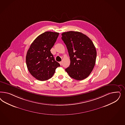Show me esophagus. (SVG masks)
Instances as JSON below:
<instances>
[{"instance_id":"esophagus-1","label":"esophagus","mask_w":125,"mask_h":125,"mask_svg":"<svg viewBox=\"0 0 125 125\" xmlns=\"http://www.w3.org/2000/svg\"><path fill=\"white\" fill-rule=\"evenodd\" d=\"M59 63H60V64L61 65H62V62H59Z\"/></svg>"}]
</instances>
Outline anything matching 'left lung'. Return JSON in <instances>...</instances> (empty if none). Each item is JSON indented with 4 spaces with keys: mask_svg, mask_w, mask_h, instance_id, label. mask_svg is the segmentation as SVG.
<instances>
[{
    "mask_svg": "<svg viewBox=\"0 0 125 125\" xmlns=\"http://www.w3.org/2000/svg\"><path fill=\"white\" fill-rule=\"evenodd\" d=\"M62 36L70 59V64L66 71L75 80L85 79L93 71L96 62L97 52L93 41L79 32H63Z\"/></svg>",
    "mask_w": 125,
    "mask_h": 125,
    "instance_id": "1",
    "label": "left lung"
}]
</instances>
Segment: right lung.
<instances>
[{
  "mask_svg": "<svg viewBox=\"0 0 125 125\" xmlns=\"http://www.w3.org/2000/svg\"><path fill=\"white\" fill-rule=\"evenodd\" d=\"M58 35V32H44L34 40L28 51L26 58L27 68L32 76L39 81L51 78L56 69L60 66L50 51Z\"/></svg>",
  "mask_w": 125,
  "mask_h": 125,
  "instance_id": "1",
  "label": "right lung"
}]
</instances>
